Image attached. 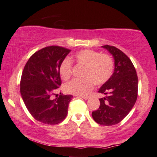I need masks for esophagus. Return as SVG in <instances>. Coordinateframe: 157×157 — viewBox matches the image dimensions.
Returning <instances> with one entry per match:
<instances>
[{
    "label": "esophagus",
    "mask_w": 157,
    "mask_h": 157,
    "mask_svg": "<svg viewBox=\"0 0 157 157\" xmlns=\"http://www.w3.org/2000/svg\"><path fill=\"white\" fill-rule=\"evenodd\" d=\"M79 97L80 98H83V99H85V100H87L88 99V96H85V95H79Z\"/></svg>",
    "instance_id": "34e87169"
}]
</instances>
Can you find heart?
I'll return each mask as SVG.
<instances>
[{
	"label": "heart",
	"mask_w": 157,
	"mask_h": 157,
	"mask_svg": "<svg viewBox=\"0 0 157 157\" xmlns=\"http://www.w3.org/2000/svg\"><path fill=\"white\" fill-rule=\"evenodd\" d=\"M77 64L84 66L82 79H74L64 85V90L69 94L84 95L93 89L94 82L103 85L110 78L114 70L112 57L107 54H101L92 49H84L74 56ZM60 76L67 80L72 75V62L69 58L62 60L59 65Z\"/></svg>",
	"instance_id": "1"
}]
</instances>
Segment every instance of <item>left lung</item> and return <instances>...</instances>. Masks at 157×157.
<instances>
[{
	"label": "left lung",
	"mask_w": 157,
	"mask_h": 157,
	"mask_svg": "<svg viewBox=\"0 0 157 157\" xmlns=\"http://www.w3.org/2000/svg\"><path fill=\"white\" fill-rule=\"evenodd\" d=\"M114 59L112 76L100 87L98 93L105 95L100 98V105L92 113L95 122L103 126L118 124L129 113L136 101L138 77L131 59L122 51L113 46H102Z\"/></svg>",
	"instance_id": "obj_1"
}]
</instances>
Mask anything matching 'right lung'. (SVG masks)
Masks as SVG:
<instances>
[{"label":"right lung","instance_id":"right-lung-1","mask_svg":"<svg viewBox=\"0 0 157 157\" xmlns=\"http://www.w3.org/2000/svg\"><path fill=\"white\" fill-rule=\"evenodd\" d=\"M71 50L51 46L35 52L23 70L20 83L22 99L29 112L39 122L59 124L67 115L71 95L51 99L52 91L59 88L62 81L59 65Z\"/></svg>","mask_w":157,"mask_h":157}]
</instances>
